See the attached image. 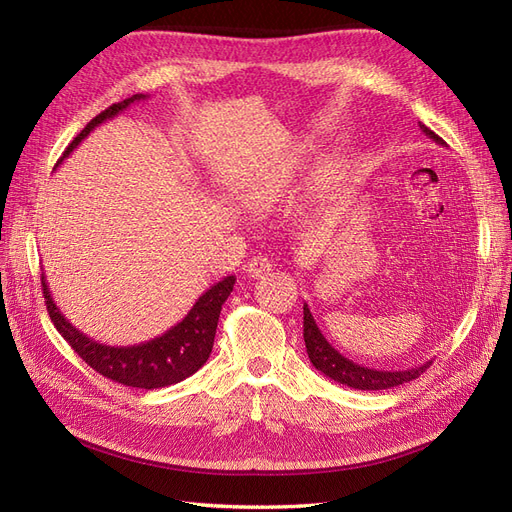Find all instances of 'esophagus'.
Listing matches in <instances>:
<instances>
[{"mask_svg": "<svg viewBox=\"0 0 512 512\" xmlns=\"http://www.w3.org/2000/svg\"><path fill=\"white\" fill-rule=\"evenodd\" d=\"M271 269H273V265H271V260L267 256H254V258H250V262H247L245 273L254 277V280H258V277L269 273Z\"/></svg>", "mask_w": 512, "mask_h": 512, "instance_id": "34e87169", "label": "esophagus"}]
</instances>
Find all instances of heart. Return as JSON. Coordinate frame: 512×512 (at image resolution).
Segmentation results:
<instances>
[{
    "mask_svg": "<svg viewBox=\"0 0 512 512\" xmlns=\"http://www.w3.org/2000/svg\"><path fill=\"white\" fill-rule=\"evenodd\" d=\"M265 200H267V196H262V198H258V203H265Z\"/></svg>",
    "mask_w": 512,
    "mask_h": 512,
    "instance_id": "b5f03b06",
    "label": "heart"
}]
</instances>
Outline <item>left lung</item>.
<instances>
[{"mask_svg":"<svg viewBox=\"0 0 512 512\" xmlns=\"http://www.w3.org/2000/svg\"><path fill=\"white\" fill-rule=\"evenodd\" d=\"M421 130L433 138V141L444 145L442 138L431 132L427 126L421 123ZM303 339H305V348H307V356L312 365L322 371L324 376H329L331 380L352 386V389L359 391H382V389H391V386H399L404 382H410L414 378H418L423 371L431 365L425 363L421 367L414 369H406V371H380V369H367L363 365H356L350 359H346L344 354H339L329 342L327 337L322 335V331L318 329V324L309 312V307L303 305Z\"/></svg>","mask_w":512,"mask_h":512,"instance_id":"left-lung-1","label":"left lung"}]
</instances>
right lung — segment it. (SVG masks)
I'll return each mask as SVG.
<instances>
[{"instance_id":"add662e5","label":"right lung","mask_w":512,"mask_h":512,"mask_svg":"<svg viewBox=\"0 0 512 512\" xmlns=\"http://www.w3.org/2000/svg\"><path fill=\"white\" fill-rule=\"evenodd\" d=\"M145 98L147 96L143 94H136L128 100L108 106L106 111H102L98 117L91 119L81 130V134L68 145V149L64 151V158H68L72 149L79 145L91 130L100 126L102 121L115 117L132 102L145 100ZM232 286H235V275L224 277L222 282L213 284L203 297L194 303L188 316H185L179 324H175L173 329L166 331L164 335L149 339L145 344L117 348V346L100 344L96 339H91L76 327H72V324L64 318V314L59 312L57 305L53 303L49 286H46V280L42 275V294H44L46 309H49V316H51V322L55 324V329L70 344V348L104 378H111L119 384L134 386V389H147V391L160 389V386L177 384L188 376L196 374V371L207 363L213 348L215 329H218L222 305L230 297Z\"/></svg>"}]
</instances>
